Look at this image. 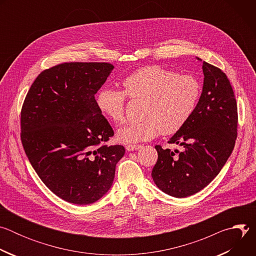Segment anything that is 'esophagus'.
Here are the masks:
<instances>
[{
	"label": "esophagus",
	"mask_w": 256,
	"mask_h": 256,
	"mask_svg": "<svg viewBox=\"0 0 256 256\" xmlns=\"http://www.w3.org/2000/svg\"><path fill=\"white\" fill-rule=\"evenodd\" d=\"M140 148H142L140 144H126V149L128 151H134V150H138Z\"/></svg>",
	"instance_id": "1"
}]
</instances>
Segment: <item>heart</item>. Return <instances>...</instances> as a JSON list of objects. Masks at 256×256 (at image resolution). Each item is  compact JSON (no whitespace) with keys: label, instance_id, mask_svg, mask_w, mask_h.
Listing matches in <instances>:
<instances>
[{"label":"heart","instance_id":"b5f03b06","mask_svg":"<svg viewBox=\"0 0 256 256\" xmlns=\"http://www.w3.org/2000/svg\"><path fill=\"white\" fill-rule=\"evenodd\" d=\"M124 91L102 88L96 96L99 112L112 122L124 118L126 96L142 100L140 120L120 128L118 140L126 144L149 140L160 132L172 134L184 126L198 102L202 86L190 75H178L160 66L138 68L122 81Z\"/></svg>","mask_w":256,"mask_h":256}]
</instances>
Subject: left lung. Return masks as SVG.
<instances>
[{"label": "left lung", "instance_id": "obj_1", "mask_svg": "<svg viewBox=\"0 0 256 256\" xmlns=\"http://www.w3.org/2000/svg\"><path fill=\"white\" fill-rule=\"evenodd\" d=\"M202 72L204 87L194 112L168 142L182 146L184 151L175 150L176 156L155 146L158 160L153 180L174 198H186L204 188L227 162L237 138V102L229 79L221 68L206 62Z\"/></svg>", "mask_w": 256, "mask_h": 256}]
</instances>
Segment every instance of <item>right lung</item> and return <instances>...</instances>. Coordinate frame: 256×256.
I'll list each match as a JSON object with an SVG mask.
<instances>
[{"instance_id":"obj_1","label":"right lung","mask_w":256,"mask_h":256,"mask_svg":"<svg viewBox=\"0 0 256 256\" xmlns=\"http://www.w3.org/2000/svg\"><path fill=\"white\" fill-rule=\"evenodd\" d=\"M109 62H64L42 70L21 109V140L33 169L58 198L90 204L112 188L120 144L95 94L114 70Z\"/></svg>"}]
</instances>
